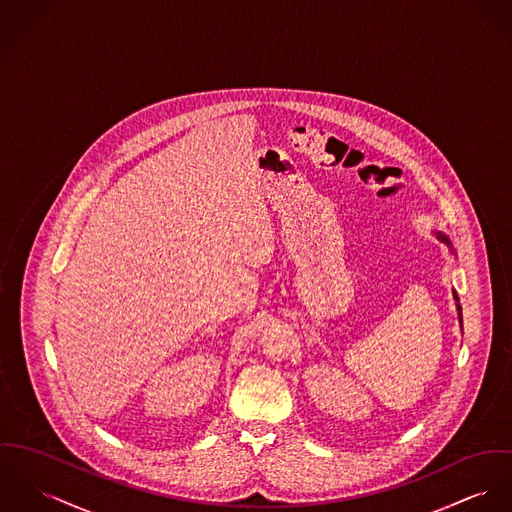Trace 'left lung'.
<instances>
[{
  "mask_svg": "<svg viewBox=\"0 0 512 512\" xmlns=\"http://www.w3.org/2000/svg\"><path fill=\"white\" fill-rule=\"evenodd\" d=\"M434 236L438 237L442 243H446L448 245V249H450V253H454V247H452V243H450V239L446 234H442V232H434ZM454 294V300H456V310H458V321H460V327H462V306H460V300H458V294L456 292H452Z\"/></svg>",
  "mask_w": 512,
  "mask_h": 512,
  "instance_id": "8db88e82",
  "label": "left lung"
}]
</instances>
